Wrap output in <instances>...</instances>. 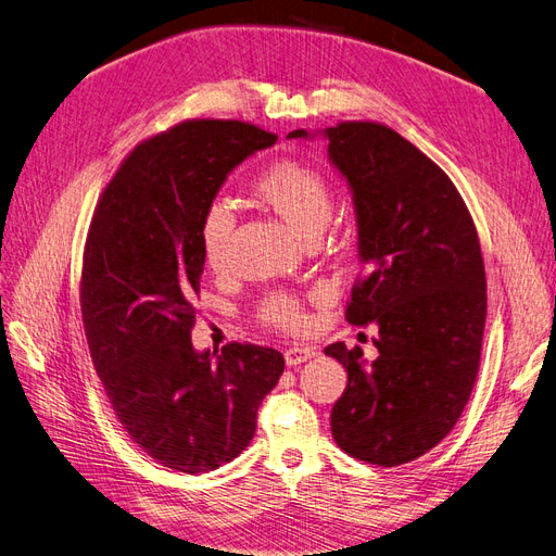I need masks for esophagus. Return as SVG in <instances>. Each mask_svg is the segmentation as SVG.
<instances>
[{
    "mask_svg": "<svg viewBox=\"0 0 556 556\" xmlns=\"http://www.w3.org/2000/svg\"><path fill=\"white\" fill-rule=\"evenodd\" d=\"M313 357H315V348L311 345H292L285 350V362H288V366H299Z\"/></svg>",
    "mask_w": 556,
    "mask_h": 556,
    "instance_id": "obj_1",
    "label": "esophagus"
}]
</instances>
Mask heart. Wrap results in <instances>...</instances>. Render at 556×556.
I'll return each instance as SVG.
<instances>
[{"label":"heart","mask_w":556,"mask_h":556,"mask_svg":"<svg viewBox=\"0 0 556 556\" xmlns=\"http://www.w3.org/2000/svg\"><path fill=\"white\" fill-rule=\"evenodd\" d=\"M255 190L262 201H266L304 239L323 231L331 217L333 197L329 180L313 166L296 160H280L268 166L260 176ZM233 223H237V217H233L231 206L223 199L211 201L204 215H201L199 245L208 266L217 268L223 264ZM262 319L276 327L296 329L304 323V313H301L294 296L276 294L264 301Z\"/></svg>","instance_id":"heart-1"}]
</instances>
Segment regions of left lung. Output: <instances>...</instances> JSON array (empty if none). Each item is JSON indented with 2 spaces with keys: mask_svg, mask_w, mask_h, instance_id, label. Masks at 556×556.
<instances>
[{
  "mask_svg": "<svg viewBox=\"0 0 556 556\" xmlns=\"http://www.w3.org/2000/svg\"><path fill=\"white\" fill-rule=\"evenodd\" d=\"M352 194L364 278L345 311L378 327V357L331 343L348 371L331 408V433L350 457L408 464L457 425L478 378L486 280L478 231L464 199L425 153L378 123L319 131ZM294 129L288 139H313Z\"/></svg>",
  "mask_w": 556,
  "mask_h": 556,
  "instance_id": "8db88e82",
  "label": "left lung"
}]
</instances>
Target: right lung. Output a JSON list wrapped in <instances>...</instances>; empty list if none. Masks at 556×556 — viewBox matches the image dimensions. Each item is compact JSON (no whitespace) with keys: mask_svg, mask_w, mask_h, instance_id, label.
Wrapping results in <instances>:
<instances>
[{"mask_svg":"<svg viewBox=\"0 0 556 556\" xmlns=\"http://www.w3.org/2000/svg\"><path fill=\"white\" fill-rule=\"evenodd\" d=\"M276 141L239 121L157 134L121 164L90 225L80 308L94 371L131 441L182 473L239 457L285 368L274 348L211 352L190 339L201 215L243 160Z\"/></svg>","mask_w":556,"mask_h":556,"instance_id":"obj_1","label":"right lung"}]
</instances>
